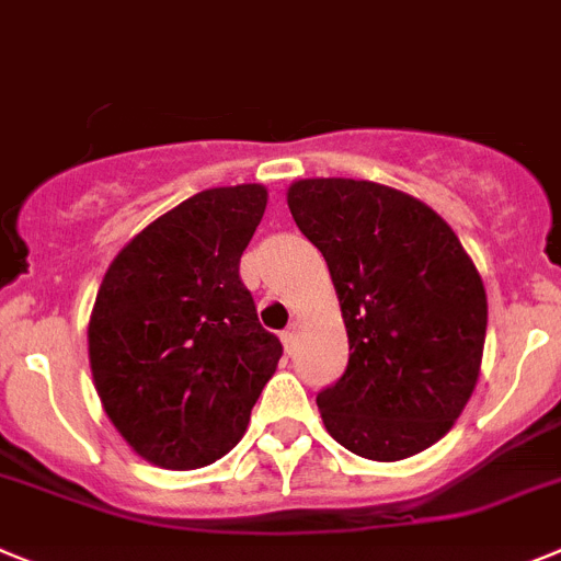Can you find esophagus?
<instances>
[{
  "label": "esophagus",
  "mask_w": 561,
  "mask_h": 561,
  "mask_svg": "<svg viewBox=\"0 0 561 561\" xmlns=\"http://www.w3.org/2000/svg\"><path fill=\"white\" fill-rule=\"evenodd\" d=\"M282 343H285L287 355H293V350H296V324L282 332Z\"/></svg>",
  "instance_id": "obj_1"
}]
</instances>
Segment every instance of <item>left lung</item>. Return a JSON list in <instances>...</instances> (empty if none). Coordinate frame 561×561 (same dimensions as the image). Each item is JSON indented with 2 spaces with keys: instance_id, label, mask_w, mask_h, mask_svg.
<instances>
[{
  "instance_id": "obj_1",
  "label": "left lung",
  "mask_w": 561,
  "mask_h": 561,
  "mask_svg": "<svg viewBox=\"0 0 561 561\" xmlns=\"http://www.w3.org/2000/svg\"><path fill=\"white\" fill-rule=\"evenodd\" d=\"M301 234L324 254L350 363L316 397L355 456L400 461L436 444L478 382L486 290L456 231L391 186L307 179L287 190Z\"/></svg>"
}]
</instances>
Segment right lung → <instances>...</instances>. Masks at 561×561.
<instances>
[{
  "label": "right lung",
  "instance_id": "obj_1",
  "mask_svg": "<svg viewBox=\"0 0 561 561\" xmlns=\"http://www.w3.org/2000/svg\"><path fill=\"white\" fill-rule=\"evenodd\" d=\"M268 193L218 186L130 240L89 321L100 402L125 442L168 469L218 461L243 438L282 343L240 279Z\"/></svg>",
  "mask_w": 561,
  "mask_h": 561
}]
</instances>
